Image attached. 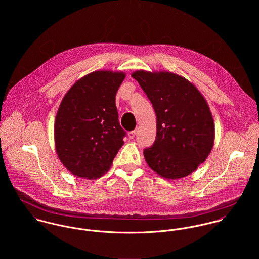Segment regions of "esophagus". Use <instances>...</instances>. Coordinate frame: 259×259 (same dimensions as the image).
Returning a JSON list of instances; mask_svg holds the SVG:
<instances>
[{
    "label": "esophagus",
    "mask_w": 259,
    "mask_h": 259,
    "mask_svg": "<svg viewBox=\"0 0 259 259\" xmlns=\"http://www.w3.org/2000/svg\"><path fill=\"white\" fill-rule=\"evenodd\" d=\"M136 134H137V131H132V132H130V133L127 134V136H128L130 140H133V139H135V137H136Z\"/></svg>",
    "instance_id": "34e87169"
}]
</instances>
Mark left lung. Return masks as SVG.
<instances>
[{
    "mask_svg": "<svg viewBox=\"0 0 259 259\" xmlns=\"http://www.w3.org/2000/svg\"><path fill=\"white\" fill-rule=\"evenodd\" d=\"M147 94L156 115V138L144 150L148 166L178 180L193 172L214 144V122L197 88L180 74L139 70L132 74Z\"/></svg>",
    "mask_w": 259,
    "mask_h": 259,
    "instance_id": "obj_1",
    "label": "left lung"
}]
</instances>
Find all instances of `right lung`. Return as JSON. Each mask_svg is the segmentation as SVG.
<instances>
[{"mask_svg":"<svg viewBox=\"0 0 259 259\" xmlns=\"http://www.w3.org/2000/svg\"><path fill=\"white\" fill-rule=\"evenodd\" d=\"M123 72L96 71L77 79L63 98L56 115L55 148L74 176L98 179L111 168L124 144L118 122L116 92Z\"/></svg>","mask_w":259,"mask_h":259,"instance_id":"add662e5","label":"right lung"}]
</instances>
